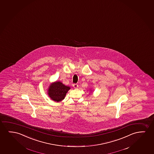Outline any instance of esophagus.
Instances as JSON below:
<instances>
[{
  "mask_svg": "<svg viewBox=\"0 0 154 154\" xmlns=\"http://www.w3.org/2000/svg\"><path fill=\"white\" fill-rule=\"evenodd\" d=\"M73 87H74V88L75 89L77 88L78 87V85L77 84H74L73 85Z\"/></svg>",
  "mask_w": 154,
  "mask_h": 154,
  "instance_id": "34e87169",
  "label": "esophagus"
}]
</instances>
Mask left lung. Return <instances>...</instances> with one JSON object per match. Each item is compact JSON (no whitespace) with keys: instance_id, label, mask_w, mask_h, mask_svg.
<instances>
[{"instance_id":"1","label":"left lung","mask_w":154,"mask_h":154,"mask_svg":"<svg viewBox=\"0 0 154 154\" xmlns=\"http://www.w3.org/2000/svg\"><path fill=\"white\" fill-rule=\"evenodd\" d=\"M90 91H91V90H90Z\"/></svg>"}]
</instances>
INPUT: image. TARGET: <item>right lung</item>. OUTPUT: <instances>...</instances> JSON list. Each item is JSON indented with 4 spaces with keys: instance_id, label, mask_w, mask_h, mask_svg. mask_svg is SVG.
I'll use <instances>...</instances> for the list:
<instances>
[{
    "instance_id": "right-lung-1",
    "label": "right lung",
    "mask_w": 154,
    "mask_h": 154,
    "mask_svg": "<svg viewBox=\"0 0 154 154\" xmlns=\"http://www.w3.org/2000/svg\"><path fill=\"white\" fill-rule=\"evenodd\" d=\"M70 87L65 86L60 82H52L49 85L47 94L54 101L59 102L63 100Z\"/></svg>"
}]
</instances>
